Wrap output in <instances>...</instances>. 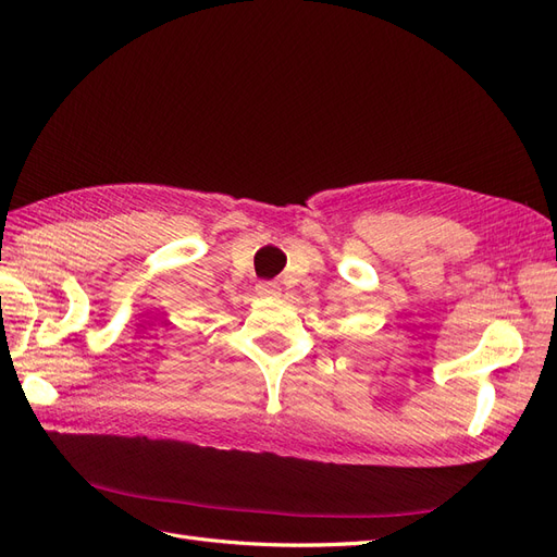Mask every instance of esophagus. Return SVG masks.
Listing matches in <instances>:
<instances>
[{
  "label": "esophagus",
  "instance_id": "1",
  "mask_svg": "<svg viewBox=\"0 0 557 557\" xmlns=\"http://www.w3.org/2000/svg\"><path fill=\"white\" fill-rule=\"evenodd\" d=\"M258 295L260 297H274V295H278V283H274V281H262V283H258Z\"/></svg>",
  "mask_w": 557,
  "mask_h": 557
}]
</instances>
